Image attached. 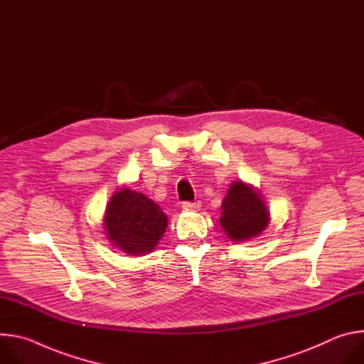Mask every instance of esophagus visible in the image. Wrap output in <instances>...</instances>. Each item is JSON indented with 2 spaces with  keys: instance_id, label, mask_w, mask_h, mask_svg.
Listing matches in <instances>:
<instances>
[{
  "instance_id": "1",
  "label": "esophagus",
  "mask_w": 364,
  "mask_h": 364,
  "mask_svg": "<svg viewBox=\"0 0 364 364\" xmlns=\"http://www.w3.org/2000/svg\"><path fill=\"white\" fill-rule=\"evenodd\" d=\"M181 207L184 210H191V212H197V210H200V207H201V204L198 203V201H194V203H191V201H184L183 204H181Z\"/></svg>"
}]
</instances>
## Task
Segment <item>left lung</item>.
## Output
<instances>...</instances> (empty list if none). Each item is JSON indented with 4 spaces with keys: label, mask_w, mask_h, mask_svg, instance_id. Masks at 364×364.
Wrapping results in <instances>:
<instances>
[{
    "label": "left lung",
    "mask_w": 364,
    "mask_h": 364,
    "mask_svg": "<svg viewBox=\"0 0 364 364\" xmlns=\"http://www.w3.org/2000/svg\"><path fill=\"white\" fill-rule=\"evenodd\" d=\"M222 229L235 242L261 235L269 223V210L261 194L243 181H235L222 203Z\"/></svg>",
    "instance_id": "left-lung-1"
}]
</instances>
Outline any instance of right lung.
<instances>
[{
    "instance_id": "right-lung-1",
    "label": "right lung",
    "mask_w": 364,
    "mask_h": 364,
    "mask_svg": "<svg viewBox=\"0 0 364 364\" xmlns=\"http://www.w3.org/2000/svg\"><path fill=\"white\" fill-rule=\"evenodd\" d=\"M168 219L159 204L128 187L119 188L107 204L103 228L112 246L128 255H146L159 245Z\"/></svg>"
}]
</instances>
